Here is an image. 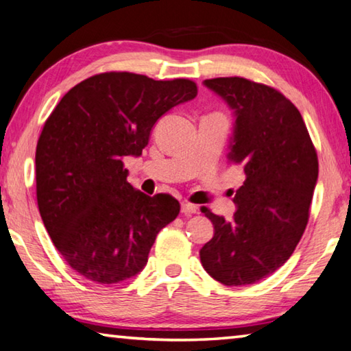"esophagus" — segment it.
<instances>
[{
  "instance_id": "obj_1",
  "label": "esophagus",
  "mask_w": 351,
  "mask_h": 351,
  "mask_svg": "<svg viewBox=\"0 0 351 351\" xmlns=\"http://www.w3.org/2000/svg\"><path fill=\"white\" fill-rule=\"evenodd\" d=\"M181 212L184 213V215L190 217V215H193V213L198 212V207L195 206V204L187 203V201H182V203H181Z\"/></svg>"
}]
</instances>
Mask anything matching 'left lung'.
<instances>
[{
  "label": "left lung",
  "instance_id": "left-lung-1",
  "mask_svg": "<svg viewBox=\"0 0 351 351\" xmlns=\"http://www.w3.org/2000/svg\"><path fill=\"white\" fill-rule=\"evenodd\" d=\"M234 111L228 159L246 175L232 219L203 207L213 237L201 247L207 274L226 287L252 285L283 266L306 228L319 162L299 110L271 86L243 77L204 80Z\"/></svg>",
  "mask_w": 351,
  "mask_h": 351
}]
</instances>
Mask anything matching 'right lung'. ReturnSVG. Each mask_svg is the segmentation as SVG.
Instances as JSON below:
<instances>
[{
	"instance_id": "right-lung-1",
	"label": "right lung",
	"mask_w": 351,
	"mask_h": 351,
	"mask_svg": "<svg viewBox=\"0 0 351 351\" xmlns=\"http://www.w3.org/2000/svg\"><path fill=\"white\" fill-rule=\"evenodd\" d=\"M187 79L104 73L64 94L35 153L41 219L57 251L88 280L112 285L144 269L159 230L180 213L171 195L127 181L125 156H141L159 117L197 97Z\"/></svg>"
}]
</instances>
